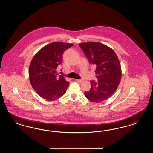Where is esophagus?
<instances>
[{"instance_id": "34e87169", "label": "esophagus", "mask_w": 153, "mask_h": 153, "mask_svg": "<svg viewBox=\"0 0 153 153\" xmlns=\"http://www.w3.org/2000/svg\"><path fill=\"white\" fill-rule=\"evenodd\" d=\"M77 82H79V83H81V82H82L83 81V79H76Z\"/></svg>"}]
</instances>
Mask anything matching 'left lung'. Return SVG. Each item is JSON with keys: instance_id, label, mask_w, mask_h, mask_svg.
Returning a JSON list of instances; mask_svg holds the SVG:
<instances>
[{"instance_id": "1", "label": "left lung", "mask_w": 153, "mask_h": 153, "mask_svg": "<svg viewBox=\"0 0 153 153\" xmlns=\"http://www.w3.org/2000/svg\"><path fill=\"white\" fill-rule=\"evenodd\" d=\"M89 63L96 67L97 81H90V90L85 92V97L94 102H103L116 91L121 79L120 62L113 50L98 42L79 44Z\"/></svg>"}]
</instances>
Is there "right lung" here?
I'll return each mask as SVG.
<instances>
[{"mask_svg":"<svg viewBox=\"0 0 153 153\" xmlns=\"http://www.w3.org/2000/svg\"><path fill=\"white\" fill-rule=\"evenodd\" d=\"M74 44L54 42L44 46L33 56L29 67V79L34 90L41 97L53 101L65 94L70 82L58 75L64 51Z\"/></svg>","mask_w":153,"mask_h":153,"instance_id":"right-lung-1","label":"right lung"}]
</instances>
